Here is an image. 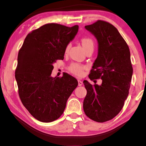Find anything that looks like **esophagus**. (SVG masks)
I'll return each mask as SVG.
<instances>
[{
	"mask_svg": "<svg viewBox=\"0 0 146 146\" xmlns=\"http://www.w3.org/2000/svg\"><path fill=\"white\" fill-rule=\"evenodd\" d=\"M78 86H81L82 85H83V82L82 80H78Z\"/></svg>",
	"mask_w": 146,
	"mask_h": 146,
	"instance_id": "1",
	"label": "esophagus"
}]
</instances>
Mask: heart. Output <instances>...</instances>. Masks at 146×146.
<instances>
[{
  "label": "heart",
  "mask_w": 146,
  "mask_h": 146,
  "mask_svg": "<svg viewBox=\"0 0 146 146\" xmlns=\"http://www.w3.org/2000/svg\"><path fill=\"white\" fill-rule=\"evenodd\" d=\"M81 42L84 48L85 49V50H86L90 48H94V41L91 38L84 37L81 39ZM70 47V44H68L66 46V52H67L68 51ZM84 67L83 66L78 64H72L70 65V66L69 68L70 71L72 73H73L76 76H82L84 72Z\"/></svg>",
  "instance_id": "obj_1"
}]
</instances>
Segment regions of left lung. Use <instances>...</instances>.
Returning a JSON list of instances; mask_svg holds the SVG:
<instances>
[{
    "mask_svg": "<svg viewBox=\"0 0 146 146\" xmlns=\"http://www.w3.org/2000/svg\"><path fill=\"white\" fill-rule=\"evenodd\" d=\"M98 43L97 58L89 78H101V85L84 84L87 90L83 102L84 111L89 118L98 122L110 120L118 114L129 94L133 68L130 52L124 39L114 26L98 21L85 26Z\"/></svg>",
    "mask_w": 146,
    "mask_h": 146,
    "instance_id": "left-lung-1",
    "label": "left lung"
}]
</instances>
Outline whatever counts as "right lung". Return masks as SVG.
<instances>
[{
    "instance_id": "right-lung-1",
    "label": "right lung",
    "mask_w": 146,
    "mask_h": 146,
    "mask_svg": "<svg viewBox=\"0 0 146 146\" xmlns=\"http://www.w3.org/2000/svg\"><path fill=\"white\" fill-rule=\"evenodd\" d=\"M78 31V25L46 24L30 33L19 50L15 70L19 97L30 113L42 122L60 117L78 84L67 73L61 78L51 76L53 64L64 59L66 47Z\"/></svg>"
}]
</instances>
